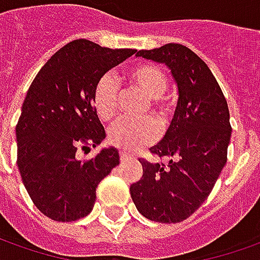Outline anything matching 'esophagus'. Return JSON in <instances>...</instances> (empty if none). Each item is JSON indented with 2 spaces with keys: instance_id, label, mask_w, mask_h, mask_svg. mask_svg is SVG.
Instances as JSON below:
<instances>
[{
  "instance_id": "34e87169",
  "label": "esophagus",
  "mask_w": 260,
  "mask_h": 260,
  "mask_svg": "<svg viewBox=\"0 0 260 260\" xmlns=\"http://www.w3.org/2000/svg\"><path fill=\"white\" fill-rule=\"evenodd\" d=\"M120 161L121 162H127V161H132V157H128L127 154H124L123 151L120 153Z\"/></svg>"
}]
</instances>
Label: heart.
I'll return each instance as SVG.
<instances>
[{
  "label": "heart",
  "instance_id": "b5f03b06",
  "mask_svg": "<svg viewBox=\"0 0 260 260\" xmlns=\"http://www.w3.org/2000/svg\"><path fill=\"white\" fill-rule=\"evenodd\" d=\"M127 80L137 92L148 98L151 114L157 119H166L170 113V105L162 93L167 89V76L158 66L153 63H139L128 69ZM120 92L117 80L105 75L99 79L93 90V106L99 119L110 123L119 112ZM158 136V128L153 120L141 123L119 121L109 134V141L124 153H133L143 146L153 143Z\"/></svg>",
  "mask_w": 260,
  "mask_h": 260
}]
</instances>
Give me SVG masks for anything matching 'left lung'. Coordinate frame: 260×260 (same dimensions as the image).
Here are the masks:
<instances>
[{
	"instance_id": "obj_1",
	"label": "left lung",
	"mask_w": 260,
	"mask_h": 260,
	"mask_svg": "<svg viewBox=\"0 0 260 260\" xmlns=\"http://www.w3.org/2000/svg\"><path fill=\"white\" fill-rule=\"evenodd\" d=\"M136 56L171 71L178 102L164 139L151 147L167 166L141 158L143 177L130 185L136 208L150 221L177 223L208 198L226 164L231 123L226 99L207 63L189 48L167 44Z\"/></svg>"
}]
</instances>
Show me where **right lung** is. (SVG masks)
Segmentation results:
<instances>
[{
    "label": "right lung",
    "mask_w": 260,
    "mask_h": 260,
    "mask_svg": "<svg viewBox=\"0 0 260 260\" xmlns=\"http://www.w3.org/2000/svg\"><path fill=\"white\" fill-rule=\"evenodd\" d=\"M136 52L76 39L52 55L29 86L17 124V164L32 202L53 221L89 215L99 182L120 162L114 147L83 161L76 153L106 137L93 106L94 86Z\"/></svg>",
    "instance_id": "right-lung-1"
}]
</instances>
